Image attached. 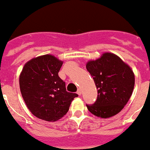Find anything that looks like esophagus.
<instances>
[{
    "label": "esophagus",
    "mask_w": 150,
    "mask_h": 150,
    "mask_svg": "<svg viewBox=\"0 0 150 150\" xmlns=\"http://www.w3.org/2000/svg\"><path fill=\"white\" fill-rule=\"evenodd\" d=\"M77 93L80 96V95H81V90L79 88V89H78V91H77Z\"/></svg>",
    "instance_id": "34e87169"
}]
</instances>
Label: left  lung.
<instances>
[{"label":"left lung","mask_w":150,"mask_h":150,"mask_svg":"<svg viewBox=\"0 0 150 150\" xmlns=\"http://www.w3.org/2000/svg\"><path fill=\"white\" fill-rule=\"evenodd\" d=\"M86 68L98 93L96 102L87 105L90 112L101 118L120 112L134 91L135 78L131 68L112 53H104L96 60L88 61Z\"/></svg>","instance_id":"1"}]
</instances>
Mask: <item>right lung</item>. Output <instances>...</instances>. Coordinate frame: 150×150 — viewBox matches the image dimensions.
<instances>
[{"label": "right lung", "mask_w": 150, "mask_h": 150, "mask_svg": "<svg viewBox=\"0 0 150 150\" xmlns=\"http://www.w3.org/2000/svg\"><path fill=\"white\" fill-rule=\"evenodd\" d=\"M63 62L50 54L33 58L19 75V88L29 111L37 118L55 122L69 111L77 93L66 91L58 75Z\"/></svg>", "instance_id": "add662e5"}]
</instances>
